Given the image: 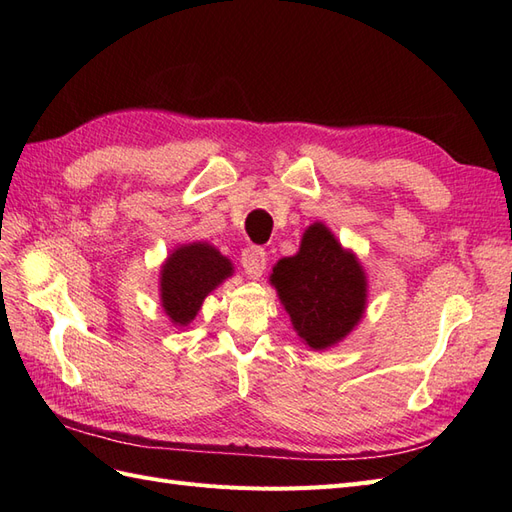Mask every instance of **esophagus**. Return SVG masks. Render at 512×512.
Segmentation results:
<instances>
[{
    "label": "esophagus",
    "mask_w": 512,
    "mask_h": 512,
    "mask_svg": "<svg viewBox=\"0 0 512 512\" xmlns=\"http://www.w3.org/2000/svg\"><path fill=\"white\" fill-rule=\"evenodd\" d=\"M241 265H243V269H245V273H247V277H250V280H258L262 271H265V267H267L265 250H262V247H256V245L247 247V250H243V254H241Z\"/></svg>",
    "instance_id": "1"
}]
</instances>
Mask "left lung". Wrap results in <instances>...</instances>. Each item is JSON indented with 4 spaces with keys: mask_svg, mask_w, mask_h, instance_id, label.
<instances>
[{
    "mask_svg": "<svg viewBox=\"0 0 512 512\" xmlns=\"http://www.w3.org/2000/svg\"><path fill=\"white\" fill-rule=\"evenodd\" d=\"M292 329L312 350H329L354 331L367 309V273L324 222L309 224L299 252L269 275Z\"/></svg>",
    "mask_w": 512,
    "mask_h": 512,
    "instance_id": "left-lung-1",
    "label": "left lung"
}]
</instances>
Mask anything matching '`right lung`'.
<instances>
[{"instance_id": "1", "label": "right lung", "mask_w": 512, "mask_h": 512, "mask_svg": "<svg viewBox=\"0 0 512 512\" xmlns=\"http://www.w3.org/2000/svg\"><path fill=\"white\" fill-rule=\"evenodd\" d=\"M235 273V265L207 241L181 243L160 265V305L175 327H188L203 301Z\"/></svg>"}]
</instances>
